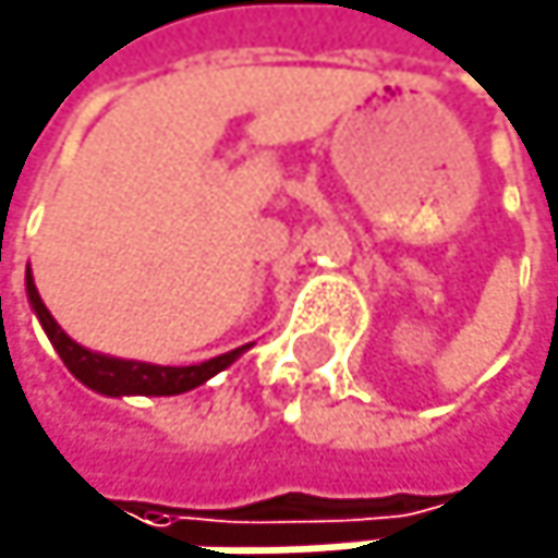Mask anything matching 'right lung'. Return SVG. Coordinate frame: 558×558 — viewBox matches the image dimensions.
Wrapping results in <instances>:
<instances>
[{"label":"right lung","instance_id":"right-lung-1","mask_svg":"<svg viewBox=\"0 0 558 558\" xmlns=\"http://www.w3.org/2000/svg\"><path fill=\"white\" fill-rule=\"evenodd\" d=\"M25 294H28V304H32L38 324L46 327L52 347L59 350L62 364L72 371V377L82 380L88 390L105 393V397H132V393H142V397H174V393H187L194 387H202L205 380H211L215 374H221L225 367H231L238 356L251 347V343H244L238 350H228L221 356H211V361L191 364V367H161V364L122 361V356H105V353H95V350H85L82 343H75L56 324V317L49 314L43 298H38L35 281H32V270H25Z\"/></svg>","mask_w":558,"mask_h":558}]
</instances>
